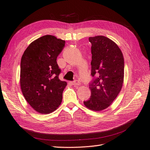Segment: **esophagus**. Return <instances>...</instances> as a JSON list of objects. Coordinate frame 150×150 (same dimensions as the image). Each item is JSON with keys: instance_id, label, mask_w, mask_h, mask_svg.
<instances>
[{"instance_id": "esophagus-1", "label": "esophagus", "mask_w": 150, "mask_h": 150, "mask_svg": "<svg viewBox=\"0 0 150 150\" xmlns=\"http://www.w3.org/2000/svg\"><path fill=\"white\" fill-rule=\"evenodd\" d=\"M71 84L73 85V86H79V85H80V82L79 81H78V80H75V81H72V82H71Z\"/></svg>"}]
</instances>
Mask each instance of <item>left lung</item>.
<instances>
[{
    "instance_id": "left-lung-1",
    "label": "left lung",
    "mask_w": 150,
    "mask_h": 150,
    "mask_svg": "<svg viewBox=\"0 0 150 150\" xmlns=\"http://www.w3.org/2000/svg\"><path fill=\"white\" fill-rule=\"evenodd\" d=\"M91 43V91L84 104L95 111L110 106L122 88L124 81V58L121 49L112 40L103 35L90 37Z\"/></svg>"
}]
</instances>
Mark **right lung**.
<instances>
[{
  "label": "right lung",
  "instance_id": "1",
  "mask_svg": "<svg viewBox=\"0 0 150 150\" xmlns=\"http://www.w3.org/2000/svg\"><path fill=\"white\" fill-rule=\"evenodd\" d=\"M65 40L51 35L31 42L21 58L20 83L25 100L35 111L49 114L60 105L67 83L59 79L57 57Z\"/></svg>",
  "mask_w": 150,
  "mask_h": 150
}]
</instances>
